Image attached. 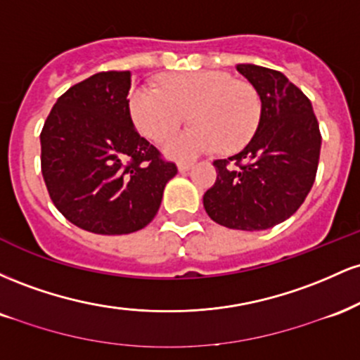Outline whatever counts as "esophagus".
I'll return each instance as SVG.
<instances>
[{
	"label": "esophagus",
	"instance_id": "esophagus-1",
	"mask_svg": "<svg viewBox=\"0 0 360 360\" xmlns=\"http://www.w3.org/2000/svg\"><path fill=\"white\" fill-rule=\"evenodd\" d=\"M194 166L193 162H179L177 164V169H179L181 172H186V171H189V169H191Z\"/></svg>",
	"mask_w": 360,
	"mask_h": 360
}]
</instances>
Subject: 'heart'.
<instances>
[{
	"label": "heart",
	"instance_id": "obj_1",
	"mask_svg": "<svg viewBox=\"0 0 360 360\" xmlns=\"http://www.w3.org/2000/svg\"><path fill=\"white\" fill-rule=\"evenodd\" d=\"M128 110L143 137L162 142L186 122L194 125L164 143L167 155L188 159L218 146L225 154L240 150L254 139L262 120V98L247 81L220 71L169 74L162 91L135 86Z\"/></svg>",
	"mask_w": 360,
	"mask_h": 360
}]
</instances>
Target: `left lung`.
Here are the masks:
<instances>
[{
	"label": "left lung",
	"instance_id": "obj_1",
	"mask_svg": "<svg viewBox=\"0 0 360 360\" xmlns=\"http://www.w3.org/2000/svg\"><path fill=\"white\" fill-rule=\"evenodd\" d=\"M262 98V120L242 152L214 160L217 181L203 196L208 217L226 229L266 230L288 220L316 177L321 134L311 101L274 69L238 64Z\"/></svg>",
	"mask_w": 360,
	"mask_h": 360
}]
</instances>
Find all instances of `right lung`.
<instances>
[{"label":"right lung","mask_w":360,"mask_h":360,"mask_svg":"<svg viewBox=\"0 0 360 360\" xmlns=\"http://www.w3.org/2000/svg\"><path fill=\"white\" fill-rule=\"evenodd\" d=\"M130 71H103L65 91L40 131L49 196L69 221L101 235L154 220L174 162L140 137L128 110Z\"/></svg>","instance_id":"1"}]
</instances>
